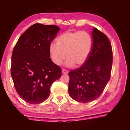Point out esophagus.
I'll use <instances>...</instances> for the list:
<instances>
[{"label": "esophagus", "mask_w": 130, "mask_h": 130, "mask_svg": "<svg viewBox=\"0 0 130 130\" xmlns=\"http://www.w3.org/2000/svg\"><path fill=\"white\" fill-rule=\"evenodd\" d=\"M62 74H68V71L66 69H62Z\"/></svg>", "instance_id": "obj_1"}]
</instances>
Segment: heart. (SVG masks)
<instances>
[{"label": "heart", "mask_w": 130, "mask_h": 130, "mask_svg": "<svg viewBox=\"0 0 130 130\" xmlns=\"http://www.w3.org/2000/svg\"><path fill=\"white\" fill-rule=\"evenodd\" d=\"M56 43L50 44V53L55 64L60 65L66 56L65 64L71 67L83 65L87 61L92 49L93 41L91 36L85 31H68L56 39Z\"/></svg>", "instance_id": "obj_1"}]
</instances>
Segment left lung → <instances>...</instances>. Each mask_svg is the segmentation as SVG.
I'll list each match as a JSON object with an SVG mask.
<instances>
[{
    "mask_svg": "<svg viewBox=\"0 0 130 130\" xmlns=\"http://www.w3.org/2000/svg\"><path fill=\"white\" fill-rule=\"evenodd\" d=\"M92 49L82 67L69 73L70 96L80 103L99 98L111 77L113 54L111 42L105 34L94 28Z\"/></svg>",
    "mask_w": 130,
    "mask_h": 130,
    "instance_id": "8db88e82",
    "label": "left lung"
}]
</instances>
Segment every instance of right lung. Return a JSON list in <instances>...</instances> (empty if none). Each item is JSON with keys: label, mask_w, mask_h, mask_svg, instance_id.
Returning a JSON list of instances; mask_svg holds the SVG:
<instances>
[{"label": "right lung", "mask_w": 130, "mask_h": 130, "mask_svg": "<svg viewBox=\"0 0 130 130\" xmlns=\"http://www.w3.org/2000/svg\"><path fill=\"white\" fill-rule=\"evenodd\" d=\"M59 30L55 25L34 24L19 37L13 50L11 74L15 88L29 104L46 100L52 84L61 77L62 69L52 61L49 51Z\"/></svg>", "instance_id": "right-lung-1"}]
</instances>
